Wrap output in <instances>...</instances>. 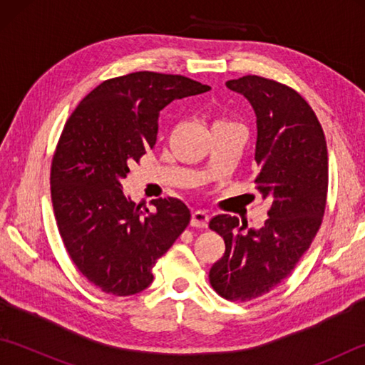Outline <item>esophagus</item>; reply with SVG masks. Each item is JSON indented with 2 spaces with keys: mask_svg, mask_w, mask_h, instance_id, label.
<instances>
[{
  "mask_svg": "<svg viewBox=\"0 0 365 365\" xmlns=\"http://www.w3.org/2000/svg\"><path fill=\"white\" fill-rule=\"evenodd\" d=\"M208 220H210V215L204 210H196L191 215V226L192 227H207Z\"/></svg>",
  "mask_w": 365,
  "mask_h": 365,
  "instance_id": "1",
  "label": "esophagus"
}]
</instances>
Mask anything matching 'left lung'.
<instances>
[{
    "label": "left lung",
    "instance_id": "8db88e82",
    "mask_svg": "<svg viewBox=\"0 0 365 365\" xmlns=\"http://www.w3.org/2000/svg\"><path fill=\"white\" fill-rule=\"evenodd\" d=\"M226 86L251 103L257 118L255 185L271 200L260 229L237 216L212 218V230L226 243L210 268V284L230 301H250L271 292L297 267L327 207L328 149L309 103L297 91L257 75L230 80Z\"/></svg>",
    "mask_w": 365,
    "mask_h": 365
}]
</instances>
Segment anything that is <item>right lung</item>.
Instances as JSON below:
<instances>
[{
  "label": "right lung",
  "instance_id": "add662e5",
  "mask_svg": "<svg viewBox=\"0 0 365 365\" xmlns=\"http://www.w3.org/2000/svg\"><path fill=\"white\" fill-rule=\"evenodd\" d=\"M207 91L182 75L135 72L98 84L66 122L51 161L53 210L71 259L102 292L147 289L153 265L190 224L180 199H153V212L143 210L120 180L157 143L163 108Z\"/></svg>",
  "mask_w": 365,
  "mask_h": 365
}]
</instances>
